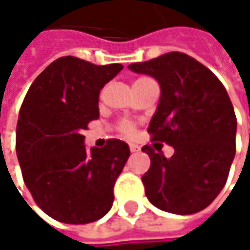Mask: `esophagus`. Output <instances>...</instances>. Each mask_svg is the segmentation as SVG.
<instances>
[{
	"mask_svg": "<svg viewBox=\"0 0 250 250\" xmlns=\"http://www.w3.org/2000/svg\"><path fill=\"white\" fill-rule=\"evenodd\" d=\"M128 147H130V152H139V149H140L137 145H133V143H130Z\"/></svg>",
	"mask_w": 250,
	"mask_h": 250,
	"instance_id": "34e87169",
	"label": "esophagus"
}]
</instances>
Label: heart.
<instances>
[{"mask_svg":"<svg viewBox=\"0 0 250 250\" xmlns=\"http://www.w3.org/2000/svg\"><path fill=\"white\" fill-rule=\"evenodd\" d=\"M147 82H153V79H150V78H147V76H142V78H139V79H136V82H134V86H137V85H143V83H147ZM117 130L122 133V134H125V136H131L133 133H134V125L131 122H122V123H119L117 125Z\"/></svg>","mask_w":250,"mask_h":250,"instance_id":"1","label":"heart"}]
</instances>
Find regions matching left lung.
I'll use <instances>...</instances> for the list:
<instances>
[{
  "label": "left lung",
  "mask_w": 250,
  "mask_h": 250,
  "mask_svg": "<svg viewBox=\"0 0 250 250\" xmlns=\"http://www.w3.org/2000/svg\"><path fill=\"white\" fill-rule=\"evenodd\" d=\"M128 68L159 82L161 100L147 131L153 142H165L175 150L165 158L149 145L142 147L150 158L142 176L147 200L174 214L204 210L223 189L236 153L237 120L225 85L181 52Z\"/></svg>",
  "instance_id": "1"
}]
</instances>
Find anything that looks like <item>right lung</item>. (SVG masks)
I'll use <instances>...</instances> for the list:
<instances>
[{"label": "right lung", "instance_id": "right-lung-1", "mask_svg": "<svg viewBox=\"0 0 250 250\" xmlns=\"http://www.w3.org/2000/svg\"><path fill=\"white\" fill-rule=\"evenodd\" d=\"M123 69L74 56L52 62L34 79L20 108L16 150L25 187L52 219L86 225L104 217L130 156L123 140L86 150L83 131L100 117L98 95Z\"/></svg>", "mask_w": 250, "mask_h": 250}]
</instances>
